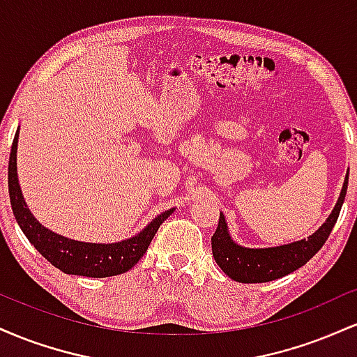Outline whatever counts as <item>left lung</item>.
Listing matches in <instances>:
<instances>
[{
    "label": "left lung",
    "mask_w": 357,
    "mask_h": 357,
    "mask_svg": "<svg viewBox=\"0 0 357 357\" xmlns=\"http://www.w3.org/2000/svg\"><path fill=\"white\" fill-rule=\"evenodd\" d=\"M347 181H349V171L344 179L342 191L339 195L333 213L326 223L317 231L307 236L304 240L294 241L289 245L272 248H245L231 240L228 233L227 221L223 213H220L218 228L211 236V250L218 267L233 280L241 284H261V282L277 280V278L289 275L294 270L301 268L312 258L326 240L329 238L335 221L341 213L344 198H346Z\"/></svg>",
    "instance_id": "obj_1"
}]
</instances>
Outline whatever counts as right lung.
<instances>
[{
    "label": "right lung",
    "mask_w": 357,
    "mask_h": 357,
    "mask_svg": "<svg viewBox=\"0 0 357 357\" xmlns=\"http://www.w3.org/2000/svg\"><path fill=\"white\" fill-rule=\"evenodd\" d=\"M18 132L20 130H16L10 153L8 191H10L11 210H13L15 218L18 221L24 236L30 240V243L50 261L53 267L68 273V275L102 278L121 275V273L132 268L144 255L155 231L159 230L162 221L174 211V208L155 216L136 236L117 241V243H85V241H77L56 235V233L45 228L43 225H40L24 203L22 188L18 183V173H16Z\"/></svg>",
    "instance_id": "1"
}]
</instances>
